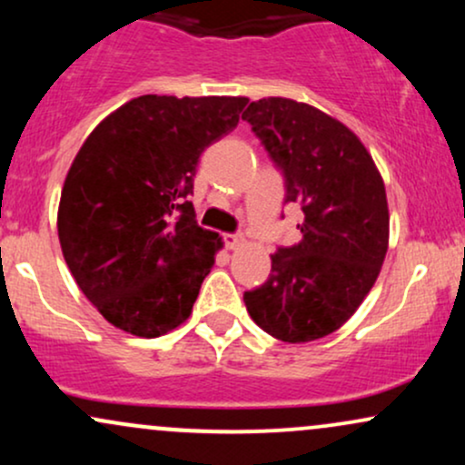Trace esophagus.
Instances as JSON below:
<instances>
[{
    "label": "esophagus",
    "mask_w": 465,
    "mask_h": 465,
    "mask_svg": "<svg viewBox=\"0 0 465 465\" xmlns=\"http://www.w3.org/2000/svg\"><path fill=\"white\" fill-rule=\"evenodd\" d=\"M223 240H225V247L227 249H238L240 244L244 242V238L242 236H238V233H225V236H223Z\"/></svg>",
    "instance_id": "esophagus-1"
}]
</instances>
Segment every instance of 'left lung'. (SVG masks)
<instances>
[{
    "label": "left lung",
    "mask_w": 465,
    "mask_h": 465,
    "mask_svg": "<svg viewBox=\"0 0 465 465\" xmlns=\"http://www.w3.org/2000/svg\"><path fill=\"white\" fill-rule=\"evenodd\" d=\"M303 212L302 240L271 255V275L244 292L255 323L284 343L339 330L371 291L389 247L387 192L371 154L343 122L291 98L242 114Z\"/></svg>",
    "instance_id": "8db88e82"
}]
</instances>
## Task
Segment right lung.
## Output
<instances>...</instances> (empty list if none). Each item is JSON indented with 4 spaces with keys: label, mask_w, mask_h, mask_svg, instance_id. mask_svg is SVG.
<instances>
[{
    "label": "right lung",
    "mask_w": 465,
    "mask_h": 465,
    "mask_svg": "<svg viewBox=\"0 0 465 465\" xmlns=\"http://www.w3.org/2000/svg\"><path fill=\"white\" fill-rule=\"evenodd\" d=\"M247 103L140 95L80 146L58 203V240L78 288L115 328L154 339L190 317L223 249L188 201L196 165Z\"/></svg>",
    "instance_id": "add662e5"
}]
</instances>
